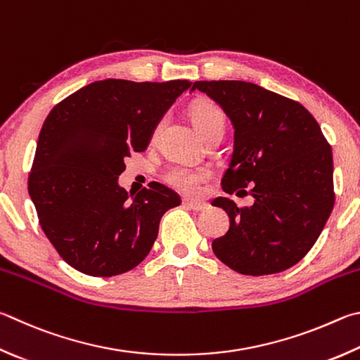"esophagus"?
Returning a JSON list of instances; mask_svg holds the SVG:
<instances>
[{
	"label": "esophagus",
	"mask_w": 360,
	"mask_h": 360,
	"mask_svg": "<svg viewBox=\"0 0 360 360\" xmlns=\"http://www.w3.org/2000/svg\"><path fill=\"white\" fill-rule=\"evenodd\" d=\"M182 202H184V206H187L188 209H192V211H197V212L205 211V209L207 207L205 201H198V200H187L186 198Z\"/></svg>",
	"instance_id": "esophagus-1"
}]
</instances>
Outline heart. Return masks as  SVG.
<instances>
[{"label":"heart","mask_w":360,"mask_h":360,"mask_svg":"<svg viewBox=\"0 0 360 360\" xmlns=\"http://www.w3.org/2000/svg\"><path fill=\"white\" fill-rule=\"evenodd\" d=\"M192 122L198 134L202 136L212 129H224L225 116L224 112L214 105L211 102H200L192 108L191 112ZM209 178V172L201 167H191V165H173L167 169L165 179L168 184H172L174 188L181 192L193 193L197 191L200 182Z\"/></svg>","instance_id":"b5f03b06"}]
</instances>
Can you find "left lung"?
I'll return each mask as SVG.
<instances>
[{
    "label": "left lung",
    "mask_w": 360,
    "mask_h": 360,
    "mask_svg": "<svg viewBox=\"0 0 360 360\" xmlns=\"http://www.w3.org/2000/svg\"><path fill=\"white\" fill-rule=\"evenodd\" d=\"M224 110L234 129L226 193L255 198L238 207L226 197L230 230L212 240L221 263L244 276H267L299 263L321 234L334 207V162L321 127L299 102L239 80L195 82Z\"/></svg>",
    "instance_id": "left-lung-1"
}]
</instances>
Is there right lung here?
Here are the masks:
<instances>
[{"label":"right lung","instance_id":"1","mask_svg":"<svg viewBox=\"0 0 360 360\" xmlns=\"http://www.w3.org/2000/svg\"><path fill=\"white\" fill-rule=\"evenodd\" d=\"M192 82L89 83L51 110L39 134L28 192L39 224L60 257L93 277L139 266L151 252L162 215L179 195L151 182L136 195L117 178Z\"/></svg>","mask_w":360,"mask_h":360}]
</instances>
